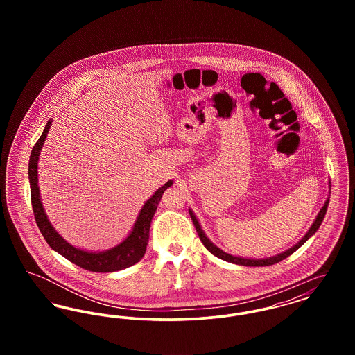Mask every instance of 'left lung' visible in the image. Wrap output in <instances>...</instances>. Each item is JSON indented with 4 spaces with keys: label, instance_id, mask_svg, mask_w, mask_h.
<instances>
[{
    "label": "left lung",
    "instance_id": "8db88e82",
    "mask_svg": "<svg viewBox=\"0 0 355 355\" xmlns=\"http://www.w3.org/2000/svg\"><path fill=\"white\" fill-rule=\"evenodd\" d=\"M329 189H330V182H329ZM329 201H330V191H329V197H327L326 202L323 203V206H322L318 216L315 217V220L313 222V225L310 226V229L306 232V234L300 239V242H297L294 246H291L290 249H287L285 252L277 254V255H272V257H268V258H248V257H239V255H233V254L223 252L222 249H220L217 245H214V243L207 238V236L205 234L202 226H201L200 220L197 218V216L194 214V211H193L191 209H189V213H190V217H191L193 223H194V226H196V229H197V233H198V236H200V239L202 241L205 248H206L210 253L213 254V255L218 257V258L226 261V262L236 263V265H241V266H270V265L281 262L282 259H285L288 255H291L295 250H298L310 236H313L317 233V230H318L320 226H321L322 220H323L324 216H326Z\"/></svg>",
    "mask_w": 355,
    "mask_h": 355
}]
</instances>
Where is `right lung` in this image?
I'll list each match as a JSON object with an SVG mask.
<instances>
[{
  "label": "right lung",
  "mask_w": 355,
  "mask_h": 355,
  "mask_svg": "<svg viewBox=\"0 0 355 355\" xmlns=\"http://www.w3.org/2000/svg\"><path fill=\"white\" fill-rule=\"evenodd\" d=\"M51 123H53V119H49L45 125V129L40 137V139L35 142L33 150L31 153L29 169H28L34 218L41 234L44 236L45 241L54 252L61 254L70 262H73L74 265L83 268L85 270L94 271V272H112V271L123 270L126 268L133 266L135 263L141 261V258L146 252L153 217L155 214L158 203L162 198L164 191L173 185V180H169L165 185L157 189L152 197L144 203L130 233L123 241H121L119 245L101 252H93V250H86V249L73 246L53 227L51 220L46 216L45 207L42 205L40 186H38L40 154L44 148Z\"/></svg>",
  "instance_id": "obj_1"
}]
</instances>
